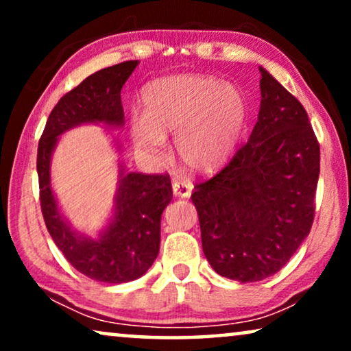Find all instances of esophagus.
I'll use <instances>...</instances> for the list:
<instances>
[{
    "instance_id": "34e87169",
    "label": "esophagus",
    "mask_w": 351,
    "mask_h": 351,
    "mask_svg": "<svg viewBox=\"0 0 351 351\" xmlns=\"http://www.w3.org/2000/svg\"><path fill=\"white\" fill-rule=\"evenodd\" d=\"M191 186L189 182L185 180H174L172 182V191H174L176 196H179V198H189L191 195Z\"/></svg>"
}]
</instances>
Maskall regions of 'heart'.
Returning <instances> with one entry per match:
<instances>
[{"label": "heart", "instance_id": "obj_1", "mask_svg": "<svg viewBox=\"0 0 351 351\" xmlns=\"http://www.w3.org/2000/svg\"><path fill=\"white\" fill-rule=\"evenodd\" d=\"M142 118L131 136L143 155L158 160L165 138L186 167L214 172L233 155L247 121L246 95L237 84L206 75H177L153 81L142 93Z\"/></svg>", "mask_w": 351, "mask_h": 351}]
</instances>
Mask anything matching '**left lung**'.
I'll list each match as a JSON object with an SVG mask.
<instances>
[{
  "instance_id": "8db88e82",
  "label": "left lung",
  "mask_w": 351,
  "mask_h": 351,
  "mask_svg": "<svg viewBox=\"0 0 351 351\" xmlns=\"http://www.w3.org/2000/svg\"><path fill=\"white\" fill-rule=\"evenodd\" d=\"M247 143L191 193L201 243L220 276L254 282L275 275L308 237L319 143L304 105L265 69Z\"/></svg>"
}]
</instances>
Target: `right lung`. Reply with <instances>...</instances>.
Instances as JSON below:
<instances>
[{"label":"right lung","instance_id":"right-lung-1","mask_svg":"<svg viewBox=\"0 0 351 351\" xmlns=\"http://www.w3.org/2000/svg\"><path fill=\"white\" fill-rule=\"evenodd\" d=\"M138 60L95 71L62 97L38 143L36 169L41 213L49 234L66 261L90 280L118 285L141 278L160 252L161 214L171 203L167 174L147 176L119 169L114 213L108 227L93 239L76 233L60 214L51 189V156L60 134L86 123L123 126L121 89Z\"/></svg>","mask_w":351,"mask_h":351}]
</instances>
